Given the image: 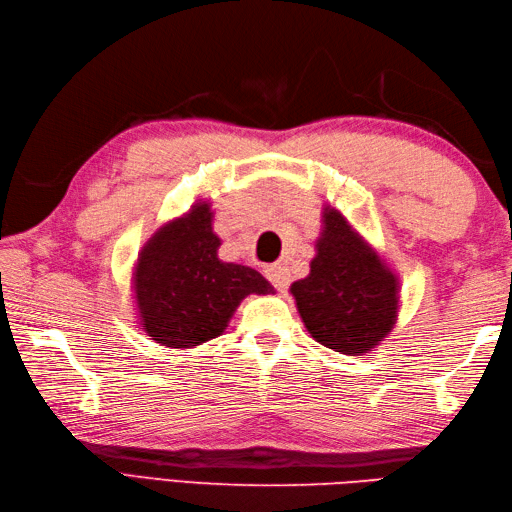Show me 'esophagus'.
I'll return each mask as SVG.
<instances>
[{
	"mask_svg": "<svg viewBox=\"0 0 512 512\" xmlns=\"http://www.w3.org/2000/svg\"><path fill=\"white\" fill-rule=\"evenodd\" d=\"M266 277H268V281L270 284H273L279 292H284V290H288V286H290V273H288V268L286 266H270L268 270H266Z\"/></svg>",
	"mask_w": 512,
	"mask_h": 512,
	"instance_id": "34e87169",
	"label": "esophagus"
}]
</instances>
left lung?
Instances as JSON below:
<instances>
[{
	"mask_svg": "<svg viewBox=\"0 0 512 512\" xmlns=\"http://www.w3.org/2000/svg\"><path fill=\"white\" fill-rule=\"evenodd\" d=\"M290 292L308 332L334 352H372L394 328L398 279L336 209L323 211L310 275Z\"/></svg>",
	"mask_w": 512,
	"mask_h": 512,
	"instance_id": "8db88e82",
	"label": "left lung"
}]
</instances>
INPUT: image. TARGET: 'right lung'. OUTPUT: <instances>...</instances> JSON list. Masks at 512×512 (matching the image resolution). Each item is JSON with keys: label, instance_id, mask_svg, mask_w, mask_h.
Returning a JSON list of instances; mask_svg holds the SVG:
<instances>
[{"label": "right lung", "instance_id": "1", "mask_svg": "<svg viewBox=\"0 0 512 512\" xmlns=\"http://www.w3.org/2000/svg\"><path fill=\"white\" fill-rule=\"evenodd\" d=\"M209 204L162 226L140 250L134 292L140 328L167 347H193L226 330L239 301L275 288L242 264L217 257Z\"/></svg>", "mask_w": 512, "mask_h": 512}]
</instances>
